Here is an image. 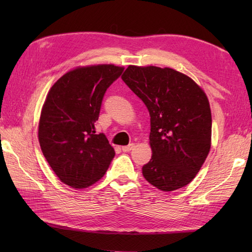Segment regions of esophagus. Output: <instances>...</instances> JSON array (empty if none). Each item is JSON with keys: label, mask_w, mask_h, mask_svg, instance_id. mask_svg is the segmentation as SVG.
Instances as JSON below:
<instances>
[{"label": "esophagus", "mask_w": 252, "mask_h": 252, "mask_svg": "<svg viewBox=\"0 0 252 252\" xmlns=\"http://www.w3.org/2000/svg\"><path fill=\"white\" fill-rule=\"evenodd\" d=\"M135 147V145L134 144H130V145H127V146H123L121 149H122V152H125V153H129V152H131L133 148Z\"/></svg>", "instance_id": "1"}]
</instances>
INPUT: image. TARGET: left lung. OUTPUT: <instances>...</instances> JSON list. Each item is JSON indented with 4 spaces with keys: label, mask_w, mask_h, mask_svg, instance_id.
Masks as SVG:
<instances>
[{
    "label": "left lung",
    "mask_w": 252,
    "mask_h": 252,
    "mask_svg": "<svg viewBox=\"0 0 252 252\" xmlns=\"http://www.w3.org/2000/svg\"><path fill=\"white\" fill-rule=\"evenodd\" d=\"M151 116L152 159L143 175L158 189L186 186L210 152L211 110L194 80L171 68L129 66L121 77Z\"/></svg>",
    "instance_id": "left-lung-1"
}]
</instances>
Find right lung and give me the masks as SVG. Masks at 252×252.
<instances>
[{
  "label": "right lung",
  "mask_w": 252,
  "mask_h": 252,
  "mask_svg": "<svg viewBox=\"0 0 252 252\" xmlns=\"http://www.w3.org/2000/svg\"><path fill=\"white\" fill-rule=\"evenodd\" d=\"M122 67H79L51 88L41 111L39 142L46 161L60 180L85 189L103 178L115 151L95 122L107 89L121 76Z\"/></svg>",
  "instance_id": "1"
}]
</instances>
